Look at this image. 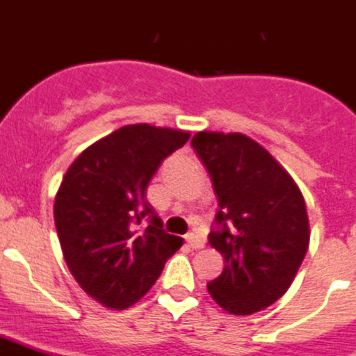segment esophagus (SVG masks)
I'll return each mask as SVG.
<instances>
[{
	"instance_id": "esophagus-1",
	"label": "esophagus",
	"mask_w": 356,
	"mask_h": 356,
	"mask_svg": "<svg viewBox=\"0 0 356 356\" xmlns=\"http://www.w3.org/2000/svg\"><path fill=\"white\" fill-rule=\"evenodd\" d=\"M184 238H186L188 246L193 248V250H199V248L204 246V238H201L199 235H195V234H188Z\"/></svg>"
}]
</instances>
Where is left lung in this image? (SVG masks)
I'll use <instances>...</instances> for the list:
<instances>
[{
  "instance_id": "8db88e82",
  "label": "left lung",
  "mask_w": 356,
  "mask_h": 356,
  "mask_svg": "<svg viewBox=\"0 0 356 356\" xmlns=\"http://www.w3.org/2000/svg\"><path fill=\"white\" fill-rule=\"evenodd\" d=\"M219 211L208 235L224 270L208 291L224 312L252 315L288 291L309 246L306 202L291 175L244 134L199 132Z\"/></svg>"
}]
</instances>
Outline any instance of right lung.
<instances>
[{
  "label": "right lung",
  "instance_id": "obj_1",
  "mask_svg": "<svg viewBox=\"0 0 356 356\" xmlns=\"http://www.w3.org/2000/svg\"><path fill=\"white\" fill-rule=\"evenodd\" d=\"M190 132L128 124L88 146L61 181L54 220L68 270L104 307L127 309L148 293L183 238L166 234L146 188Z\"/></svg>",
  "mask_w": 356,
  "mask_h": 356
}]
</instances>
